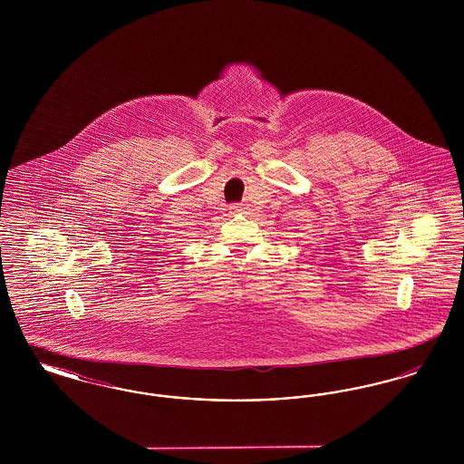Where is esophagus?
I'll list each match as a JSON object with an SVG mask.
<instances>
[{
	"label": "esophagus",
	"instance_id": "esophagus-1",
	"mask_svg": "<svg viewBox=\"0 0 464 464\" xmlns=\"http://www.w3.org/2000/svg\"><path fill=\"white\" fill-rule=\"evenodd\" d=\"M246 210H248V207L246 205H231V212H235V214H246Z\"/></svg>",
	"mask_w": 464,
	"mask_h": 464
}]
</instances>
